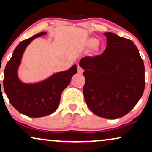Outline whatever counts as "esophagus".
Masks as SVG:
<instances>
[{
  "label": "esophagus",
  "mask_w": 152,
  "mask_h": 152,
  "mask_svg": "<svg viewBox=\"0 0 152 152\" xmlns=\"http://www.w3.org/2000/svg\"><path fill=\"white\" fill-rule=\"evenodd\" d=\"M78 72L79 73V74H82V73L83 72V69H82V68L80 67L79 66H78Z\"/></svg>",
  "instance_id": "34e87169"
}]
</instances>
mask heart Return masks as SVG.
Wrapping results in <instances>:
<instances>
[{
	"mask_svg": "<svg viewBox=\"0 0 152 152\" xmlns=\"http://www.w3.org/2000/svg\"><path fill=\"white\" fill-rule=\"evenodd\" d=\"M97 43V41L94 38H91L86 41V45L88 46H94Z\"/></svg>",
	"mask_w": 152,
	"mask_h": 152,
	"instance_id": "obj_1",
	"label": "heart"
}]
</instances>
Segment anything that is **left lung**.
Returning <instances> with one entry per match:
<instances>
[{
	"label": "left lung",
	"mask_w": 152,
	"mask_h": 152,
	"mask_svg": "<svg viewBox=\"0 0 152 152\" xmlns=\"http://www.w3.org/2000/svg\"><path fill=\"white\" fill-rule=\"evenodd\" d=\"M104 53L82 58L79 66L86 79L83 95L91 111L100 117L115 119L128 114L145 88L144 65L132 41L104 33Z\"/></svg>",
	"instance_id": "1"
}]
</instances>
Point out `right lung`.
Wrapping results in <instances>:
<instances>
[{"label":"right lung","mask_w":152,"mask_h":152,"mask_svg":"<svg viewBox=\"0 0 152 152\" xmlns=\"http://www.w3.org/2000/svg\"><path fill=\"white\" fill-rule=\"evenodd\" d=\"M46 34V32L39 33L19 43L4 71L3 88L8 100L20 114L29 117H42L53 113L58 108L63 91L77 73V66L74 65L69 70L54 74L38 83H25L19 79L18 69L26 47L36 38Z\"/></svg>","instance_id":"1"}]
</instances>
